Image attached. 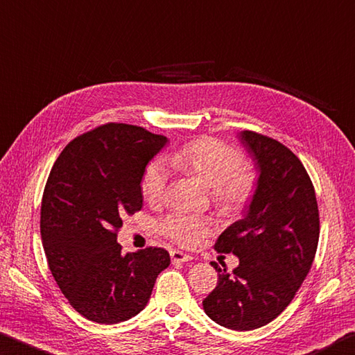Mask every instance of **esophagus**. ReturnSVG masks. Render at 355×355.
Returning <instances> with one entry per match:
<instances>
[{
	"label": "esophagus",
	"mask_w": 355,
	"mask_h": 355,
	"mask_svg": "<svg viewBox=\"0 0 355 355\" xmlns=\"http://www.w3.org/2000/svg\"><path fill=\"white\" fill-rule=\"evenodd\" d=\"M170 256H171V260L174 263H184V262H189V260H191V256H189V254H185L182 251H176V250H173L170 252Z\"/></svg>",
	"instance_id": "esophagus-1"
}]
</instances>
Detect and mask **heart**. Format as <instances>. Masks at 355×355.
<instances>
[{
  "label": "heart",
  "mask_w": 355,
  "mask_h": 355,
  "mask_svg": "<svg viewBox=\"0 0 355 355\" xmlns=\"http://www.w3.org/2000/svg\"><path fill=\"white\" fill-rule=\"evenodd\" d=\"M179 171L191 174L210 189L215 209L221 215H240L252 202L257 190V174L243 164V154L227 143L202 137L185 143L166 157ZM168 173L160 160H153L143 170L140 193L148 204L157 206L165 198ZM162 235L184 248H195L212 231L206 218L185 214H170L159 223Z\"/></svg>",
  "instance_id": "obj_1"
}]
</instances>
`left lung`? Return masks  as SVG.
Masks as SVG:
<instances>
[{
	"instance_id": "8db88e82",
	"label": "left lung",
	"mask_w": 355,
	"mask_h": 355,
	"mask_svg": "<svg viewBox=\"0 0 355 355\" xmlns=\"http://www.w3.org/2000/svg\"><path fill=\"white\" fill-rule=\"evenodd\" d=\"M241 140L257 160L259 187L243 220L215 243L240 265L220 272L202 301L210 320L232 331H252L281 315L313 263L320 239V212L313 184L302 162L281 141L245 130Z\"/></svg>"
}]
</instances>
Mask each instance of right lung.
<instances>
[{
  "mask_svg": "<svg viewBox=\"0 0 355 355\" xmlns=\"http://www.w3.org/2000/svg\"><path fill=\"white\" fill-rule=\"evenodd\" d=\"M166 137L124 123L78 135L54 162L43 190L40 234L55 284L87 320L116 324L140 313L159 272L164 248L121 254L116 235L141 209L140 179Z\"/></svg>",
  "mask_w": 355,
  "mask_h": 355,
  "instance_id": "add662e5",
  "label": "right lung"
}]
</instances>
